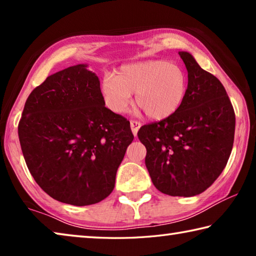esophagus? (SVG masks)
<instances>
[{
    "mask_svg": "<svg viewBox=\"0 0 256 256\" xmlns=\"http://www.w3.org/2000/svg\"><path fill=\"white\" fill-rule=\"evenodd\" d=\"M141 128V123L138 122V120H131V128H132L133 134L136 136L138 131V128Z\"/></svg>",
    "mask_w": 256,
    "mask_h": 256,
    "instance_id": "34e87169",
    "label": "esophagus"
}]
</instances>
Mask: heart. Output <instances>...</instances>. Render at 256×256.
I'll return each instance as SVG.
<instances>
[{
  "instance_id": "b5f03b06",
  "label": "heart",
  "mask_w": 256,
  "mask_h": 256,
  "mask_svg": "<svg viewBox=\"0 0 256 256\" xmlns=\"http://www.w3.org/2000/svg\"><path fill=\"white\" fill-rule=\"evenodd\" d=\"M188 74L180 64L162 60H144L120 68L118 76H106L102 92L108 108L122 114L136 94V104L146 116L164 120L180 110L188 94Z\"/></svg>"
}]
</instances>
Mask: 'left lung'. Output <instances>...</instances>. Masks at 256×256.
I'll use <instances>...</instances> for the list:
<instances>
[{
	"label": "left lung",
	"mask_w": 256,
	"mask_h": 256,
	"mask_svg": "<svg viewBox=\"0 0 256 256\" xmlns=\"http://www.w3.org/2000/svg\"><path fill=\"white\" fill-rule=\"evenodd\" d=\"M188 70V94L170 118L146 124L138 136L146 146V166L156 188L172 196H194L212 185L230 156L235 112L226 89L180 52Z\"/></svg>",
	"instance_id": "1"
}]
</instances>
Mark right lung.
<instances>
[{
  "mask_svg": "<svg viewBox=\"0 0 256 256\" xmlns=\"http://www.w3.org/2000/svg\"><path fill=\"white\" fill-rule=\"evenodd\" d=\"M86 68L76 64L47 76L29 94L18 126L36 183L78 206L110 196L134 138L128 120L105 107L100 81Z\"/></svg>",
  "mask_w": 256,
  "mask_h": 256,
  "instance_id": "right-lung-1",
  "label": "right lung"
}]
</instances>
